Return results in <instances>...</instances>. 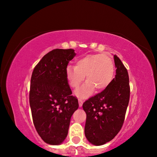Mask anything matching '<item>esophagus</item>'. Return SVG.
Returning a JSON list of instances; mask_svg holds the SVG:
<instances>
[{"label":"esophagus","mask_w":157,"mask_h":157,"mask_svg":"<svg viewBox=\"0 0 157 157\" xmlns=\"http://www.w3.org/2000/svg\"><path fill=\"white\" fill-rule=\"evenodd\" d=\"M78 102H79V107H82V105H83V100H82V99H80V98H79V99H78Z\"/></svg>","instance_id":"1"}]
</instances>
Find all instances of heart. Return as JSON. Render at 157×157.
Returning <instances> with one entry per match:
<instances>
[{
  "label": "heart",
  "instance_id": "obj_1",
  "mask_svg": "<svg viewBox=\"0 0 157 157\" xmlns=\"http://www.w3.org/2000/svg\"><path fill=\"white\" fill-rule=\"evenodd\" d=\"M113 73V62L106 54L87 55L77 61L76 66L69 65L66 69V79L71 88L78 89L86 76V82L75 93L80 98L88 97L95 88L98 91L107 88Z\"/></svg>",
  "mask_w": 157,
  "mask_h": 157
}]
</instances>
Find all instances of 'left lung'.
<instances>
[{
    "mask_svg": "<svg viewBox=\"0 0 157 157\" xmlns=\"http://www.w3.org/2000/svg\"><path fill=\"white\" fill-rule=\"evenodd\" d=\"M116 75L102 92L89 98L82 105L86 113L84 132L95 145L105 144L115 137L123 126L129 104L130 86L127 68L114 55Z\"/></svg>",
    "mask_w": 157,
    "mask_h": 157,
    "instance_id": "obj_1",
    "label": "left lung"
}]
</instances>
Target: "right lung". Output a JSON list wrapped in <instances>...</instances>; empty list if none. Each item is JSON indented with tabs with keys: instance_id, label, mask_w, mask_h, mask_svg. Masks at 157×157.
I'll return each instance as SVG.
<instances>
[{
	"instance_id": "obj_1",
	"label": "right lung",
	"mask_w": 157,
	"mask_h": 157,
	"mask_svg": "<svg viewBox=\"0 0 157 157\" xmlns=\"http://www.w3.org/2000/svg\"><path fill=\"white\" fill-rule=\"evenodd\" d=\"M73 49L52 50L34 67L29 94L34 125L48 144H61L67 136L71 118L78 109L68 84L66 69Z\"/></svg>"
}]
</instances>
